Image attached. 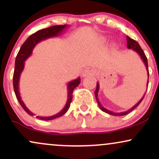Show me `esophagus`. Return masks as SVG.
I'll return each instance as SVG.
<instances>
[{"instance_id": "esophagus-1", "label": "esophagus", "mask_w": 159, "mask_h": 159, "mask_svg": "<svg viewBox=\"0 0 159 159\" xmlns=\"http://www.w3.org/2000/svg\"><path fill=\"white\" fill-rule=\"evenodd\" d=\"M92 75H93V69H91L90 68H87L83 70V72H82L81 73V76L82 77H86V76Z\"/></svg>"}]
</instances>
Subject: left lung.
Masks as SVG:
<instances>
[{
  "instance_id": "1",
  "label": "left lung",
  "mask_w": 159,
  "mask_h": 159,
  "mask_svg": "<svg viewBox=\"0 0 159 159\" xmlns=\"http://www.w3.org/2000/svg\"><path fill=\"white\" fill-rule=\"evenodd\" d=\"M126 40H127V48L129 49H132V50H134V52L138 53V54L140 56V57H141V59L143 60L144 64L146 66V68H147V75H148V80H147V86H148V82H149V69H148V63H147V57H146L145 54H144L143 51L142 50V48H140V46L138 44V43L135 41V40L131 39L129 36H126ZM98 90H99V84H98V83L96 84V91H95V96H96V101H97L98 102V107H99V108L101 109L102 111H104V112L107 113V114H109L111 115H113V116H124V115H126L129 114V113H130L131 111H132L134 110L135 107H137L138 106V105H140V103L141 102L142 100L143 99V97L144 96H145V94L143 95V98H141V99L140 100L139 102H138V103L136 104L134 106H133L132 108L129 109V110L126 111H123V112H120V113H115V112H113V111H111L109 110H107V109L105 108L102 105H101V103L99 102V100H98Z\"/></svg>"
}]
</instances>
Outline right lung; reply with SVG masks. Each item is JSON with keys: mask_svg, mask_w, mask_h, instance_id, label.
Here are the masks:
<instances>
[{"mask_svg": "<svg viewBox=\"0 0 159 159\" xmlns=\"http://www.w3.org/2000/svg\"><path fill=\"white\" fill-rule=\"evenodd\" d=\"M69 26L66 25H56V26L49 27L48 28L43 29V30H38L35 34H32L31 36H29L27 38L26 41L23 43L21 45V48H20L19 53H18L17 56L16 58L15 62V70H14L13 74V87L14 91L17 98L18 101L21 105V106L23 107V109L30 116H34L35 115L34 114L29 110L25 105L24 102L21 99V96H20L19 93V79L20 75H21V72H22L24 68H25V61H26L27 58L31 55L33 52V49L36 46L38 43H40L41 41L45 40L47 39L52 37H55L58 36L61 34H63L66 29ZM80 82H81V78H78L76 79L72 80V81H69L67 84V90H68V96H67V101L66 103L65 107L61 111L55 115H53L51 116H37L36 118L39 120H52L56 118L60 117V116H63V114L68 111V109L70 107V103L72 99V92L75 87H77L79 85Z\"/></svg>", "mask_w": 159, "mask_h": 159, "instance_id": "right-lung-1", "label": "right lung"}]
</instances>
